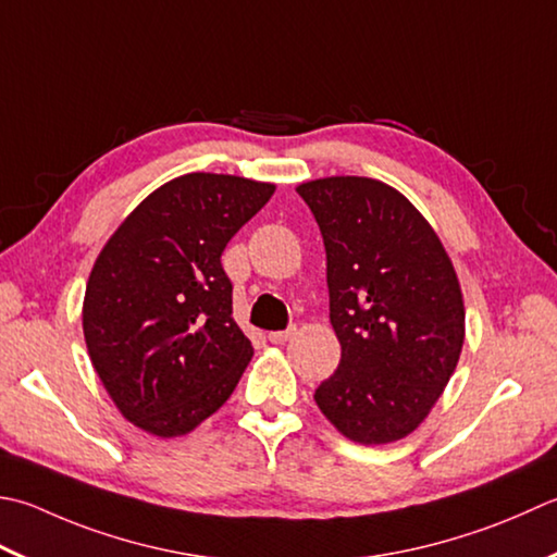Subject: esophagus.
Instances as JSON below:
<instances>
[{
  "instance_id": "esophagus-1",
  "label": "esophagus",
  "mask_w": 557,
  "mask_h": 557,
  "mask_svg": "<svg viewBox=\"0 0 557 557\" xmlns=\"http://www.w3.org/2000/svg\"><path fill=\"white\" fill-rule=\"evenodd\" d=\"M294 333H297V325H289L287 331H272V333H268V341L275 343V345H282V343H287Z\"/></svg>"
}]
</instances>
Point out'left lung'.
Segmentation results:
<instances>
[{
    "mask_svg": "<svg viewBox=\"0 0 557 557\" xmlns=\"http://www.w3.org/2000/svg\"><path fill=\"white\" fill-rule=\"evenodd\" d=\"M325 246L341 364L313 400L359 444L403 440L428 418L459 362L463 297L424 216L362 176L301 183Z\"/></svg>",
    "mask_w": 557,
    "mask_h": 557,
    "instance_id": "8db88e82",
    "label": "left lung"
}]
</instances>
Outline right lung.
Returning <instances> with one entry per match:
<instances>
[{"mask_svg": "<svg viewBox=\"0 0 557 557\" xmlns=\"http://www.w3.org/2000/svg\"><path fill=\"white\" fill-rule=\"evenodd\" d=\"M275 185L222 173L173 178L117 226L89 275L84 337L123 416L181 437L220 410L253 357L232 315L222 253Z\"/></svg>", "mask_w": 557, "mask_h": 557, "instance_id": "1", "label": "right lung"}]
</instances>
